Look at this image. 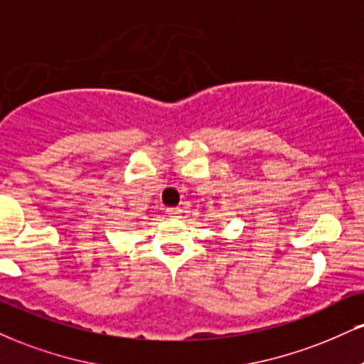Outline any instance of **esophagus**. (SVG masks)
Listing matches in <instances>:
<instances>
[{
  "instance_id": "1",
  "label": "esophagus",
  "mask_w": 364,
  "mask_h": 364,
  "mask_svg": "<svg viewBox=\"0 0 364 364\" xmlns=\"http://www.w3.org/2000/svg\"><path fill=\"white\" fill-rule=\"evenodd\" d=\"M166 213H168L169 218H179L181 217V208H168L166 210Z\"/></svg>"
}]
</instances>
